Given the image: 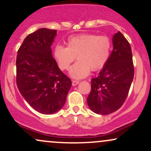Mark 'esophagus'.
Masks as SVG:
<instances>
[{"mask_svg": "<svg viewBox=\"0 0 151 151\" xmlns=\"http://www.w3.org/2000/svg\"><path fill=\"white\" fill-rule=\"evenodd\" d=\"M79 81H78V80H73V81H72V85L76 86V85H77V84H79Z\"/></svg>", "mask_w": 151, "mask_h": 151, "instance_id": "1", "label": "esophagus"}]
</instances>
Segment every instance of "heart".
I'll use <instances>...</instances> for the list:
<instances>
[{"instance_id": "heart-1", "label": "heart", "mask_w": 151, "mask_h": 151, "mask_svg": "<svg viewBox=\"0 0 151 151\" xmlns=\"http://www.w3.org/2000/svg\"><path fill=\"white\" fill-rule=\"evenodd\" d=\"M112 43L108 36L95 34H81L71 36L67 47L58 45L54 48V57L59 67L66 71L70 69L76 57L77 63L70 70L71 77L81 79L89 75L90 71H98L108 62Z\"/></svg>"}]
</instances>
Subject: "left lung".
Segmentation results:
<instances>
[{
	"label": "left lung",
	"mask_w": 151,
	"mask_h": 151,
	"mask_svg": "<svg viewBox=\"0 0 151 151\" xmlns=\"http://www.w3.org/2000/svg\"><path fill=\"white\" fill-rule=\"evenodd\" d=\"M114 50L98 77L91 79L87 104L94 113L111 114L125 102L134 76L132 52L121 32L113 36Z\"/></svg>",
	"instance_id": "left-lung-1"
}]
</instances>
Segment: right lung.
Here are the masks:
<instances>
[{"label": "right lung", "instance_id": "obj_1", "mask_svg": "<svg viewBox=\"0 0 151 151\" xmlns=\"http://www.w3.org/2000/svg\"><path fill=\"white\" fill-rule=\"evenodd\" d=\"M56 33V30L41 28L29 34L17 55V86L26 101L43 114L60 110L72 86L52 55Z\"/></svg>", "mask_w": 151, "mask_h": 151}]
</instances>
